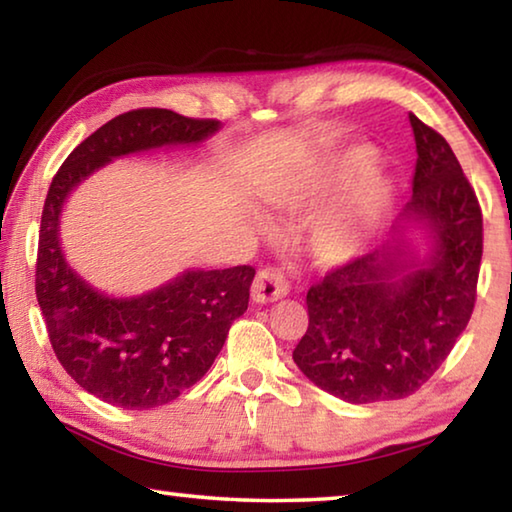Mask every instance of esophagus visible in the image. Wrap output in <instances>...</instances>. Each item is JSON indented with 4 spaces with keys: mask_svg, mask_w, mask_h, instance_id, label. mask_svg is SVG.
<instances>
[{
    "mask_svg": "<svg viewBox=\"0 0 512 512\" xmlns=\"http://www.w3.org/2000/svg\"><path fill=\"white\" fill-rule=\"evenodd\" d=\"M250 293H253V300L259 302V305H264V302H275L287 296L289 282L284 273L277 271V268H262L255 277Z\"/></svg>",
    "mask_w": 512,
    "mask_h": 512,
    "instance_id": "esophagus-1",
    "label": "esophagus"
}]
</instances>
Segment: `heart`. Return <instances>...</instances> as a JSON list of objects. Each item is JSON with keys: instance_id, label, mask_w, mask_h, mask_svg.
Masks as SVG:
<instances>
[{"instance_id": "heart-1", "label": "heart", "mask_w": 512, "mask_h": 512, "mask_svg": "<svg viewBox=\"0 0 512 512\" xmlns=\"http://www.w3.org/2000/svg\"><path fill=\"white\" fill-rule=\"evenodd\" d=\"M370 160V151L359 149L350 158V167H363ZM275 203L284 210H300L307 205L305 194H287L275 198ZM388 203V183L377 169L366 167L350 194L332 210L320 214L311 228V250L323 264H343L357 257L370 232L375 230Z\"/></svg>"}]
</instances>
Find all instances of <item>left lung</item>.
Listing matches in <instances>:
<instances>
[{
  "label": "left lung",
  "mask_w": 512,
  "mask_h": 512,
  "mask_svg": "<svg viewBox=\"0 0 512 512\" xmlns=\"http://www.w3.org/2000/svg\"><path fill=\"white\" fill-rule=\"evenodd\" d=\"M413 196L402 219L431 232L418 262L404 241L336 266L307 291L309 327L293 361L350 404L402 400L429 381L470 323L483 255V216L452 146L409 115Z\"/></svg>",
  "instance_id": "8db88e82"
}]
</instances>
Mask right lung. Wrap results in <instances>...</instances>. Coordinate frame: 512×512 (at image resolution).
<instances>
[{"mask_svg":"<svg viewBox=\"0 0 512 512\" xmlns=\"http://www.w3.org/2000/svg\"><path fill=\"white\" fill-rule=\"evenodd\" d=\"M216 119L164 108L124 112L67 155L42 207L36 296L51 348L76 384L119 409H155L192 388L248 309L253 266L187 271L140 298H108L67 266L58 223L67 194L119 155L198 144Z\"/></svg>","mask_w":512,"mask_h":512,"instance_id":"obj_1","label":"right lung"}]
</instances>
